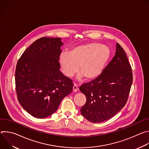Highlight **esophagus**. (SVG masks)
<instances>
[{
	"label": "esophagus",
	"instance_id": "1",
	"mask_svg": "<svg viewBox=\"0 0 149 149\" xmlns=\"http://www.w3.org/2000/svg\"><path fill=\"white\" fill-rule=\"evenodd\" d=\"M78 90V86H77V85L75 83H74V86H73V91H74V92H77Z\"/></svg>",
	"mask_w": 149,
	"mask_h": 149
}]
</instances>
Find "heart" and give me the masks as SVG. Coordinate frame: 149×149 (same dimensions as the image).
I'll return each instance as SVG.
<instances>
[{
  "label": "heart",
  "mask_w": 149,
  "mask_h": 149,
  "mask_svg": "<svg viewBox=\"0 0 149 149\" xmlns=\"http://www.w3.org/2000/svg\"><path fill=\"white\" fill-rule=\"evenodd\" d=\"M111 55L109 48L100 43L92 42L72 48L70 52H62L58 57L59 64L65 76L71 77L79 70L78 79L86 77L94 79L102 72Z\"/></svg>",
  "instance_id": "1"
}]
</instances>
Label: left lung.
<instances>
[{
    "label": "left lung",
    "instance_id": "left-lung-1",
    "mask_svg": "<svg viewBox=\"0 0 149 149\" xmlns=\"http://www.w3.org/2000/svg\"><path fill=\"white\" fill-rule=\"evenodd\" d=\"M132 82L131 65L124 49L117 43L115 56L101 75L79 87L87 98L81 109V114L92 123L110 119L124 107Z\"/></svg>",
    "mask_w": 149,
    "mask_h": 149
}]
</instances>
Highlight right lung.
<instances>
[{"instance_id": "right-lung-1", "label": "right lung", "mask_w": 149, "mask_h": 149, "mask_svg": "<svg viewBox=\"0 0 149 149\" xmlns=\"http://www.w3.org/2000/svg\"><path fill=\"white\" fill-rule=\"evenodd\" d=\"M60 38L42 37L32 43L19 59L15 71L17 100L29 114L45 118L58 109L73 89L72 80L59 70Z\"/></svg>"}]
</instances>
